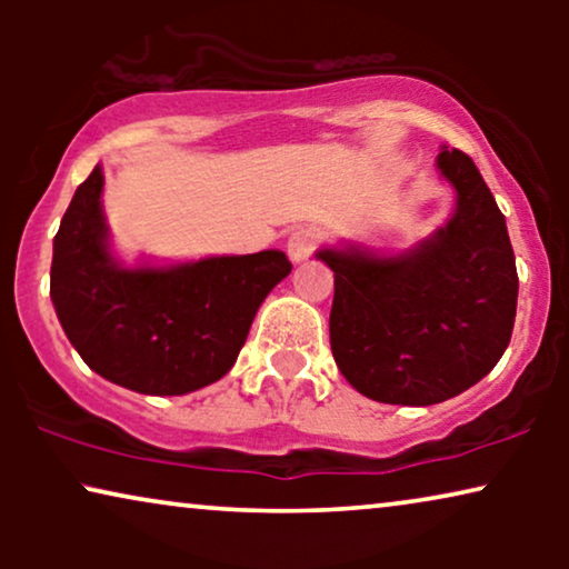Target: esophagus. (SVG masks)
<instances>
[{
    "label": "esophagus",
    "instance_id": "esophagus-1",
    "mask_svg": "<svg viewBox=\"0 0 569 569\" xmlns=\"http://www.w3.org/2000/svg\"><path fill=\"white\" fill-rule=\"evenodd\" d=\"M316 243H318V230L316 228H298V230H292L290 240H287V256H290L295 263L306 261L308 256L313 253Z\"/></svg>",
    "mask_w": 569,
    "mask_h": 569
}]
</instances>
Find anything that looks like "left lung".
<instances>
[{
  "label": "left lung",
  "mask_w": 569,
  "mask_h": 569,
  "mask_svg": "<svg viewBox=\"0 0 569 569\" xmlns=\"http://www.w3.org/2000/svg\"><path fill=\"white\" fill-rule=\"evenodd\" d=\"M456 212L409 251L321 248L333 271L331 352L380 403L430 407L479 383L510 345L518 271L505 214L469 154L442 147Z\"/></svg>",
  "instance_id": "obj_1"
}]
</instances>
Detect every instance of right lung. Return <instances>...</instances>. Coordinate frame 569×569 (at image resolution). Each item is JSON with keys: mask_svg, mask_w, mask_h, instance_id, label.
Returning a JSON list of instances; mask_svg holds the SVG:
<instances>
[{"mask_svg": "<svg viewBox=\"0 0 569 569\" xmlns=\"http://www.w3.org/2000/svg\"><path fill=\"white\" fill-rule=\"evenodd\" d=\"M103 168L77 186L53 238L51 300L90 370L150 396H183L238 360L263 298L292 271L282 251L121 267L108 248Z\"/></svg>", "mask_w": 569, "mask_h": 569, "instance_id": "obj_1", "label": "right lung"}]
</instances>
